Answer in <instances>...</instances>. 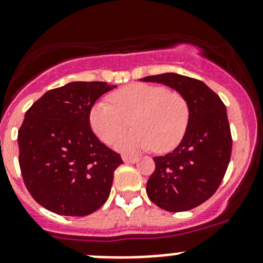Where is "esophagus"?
<instances>
[{"instance_id":"esophagus-1","label":"esophagus","mask_w":263,"mask_h":263,"mask_svg":"<svg viewBox=\"0 0 263 263\" xmlns=\"http://www.w3.org/2000/svg\"><path fill=\"white\" fill-rule=\"evenodd\" d=\"M122 159H123L124 163H129V164H134L137 161L136 156H128V155H122Z\"/></svg>"}]
</instances>
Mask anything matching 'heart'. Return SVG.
I'll use <instances>...</instances> for the list:
<instances>
[{
  "mask_svg": "<svg viewBox=\"0 0 263 263\" xmlns=\"http://www.w3.org/2000/svg\"><path fill=\"white\" fill-rule=\"evenodd\" d=\"M98 102L90 112L92 131L104 144L112 145L133 123L135 128L120 138L116 147L139 151L153 147L169 151L182 141L190 121V108L181 92L161 85L131 84Z\"/></svg>",
  "mask_w": 263,
  "mask_h": 263,
  "instance_id": "obj_1",
  "label": "heart"
}]
</instances>
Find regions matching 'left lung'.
I'll return each mask as SVG.
<instances>
[{
	"instance_id": "1",
	"label": "left lung",
	"mask_w": 263,
	"mask_h": 263,
	"mask_svg": "<svg viewBox=\"0 0 263 263\" xmlns=\"http://www.w3.org/2000/svg\"><path fill=\"white\" fill-rule=\"evenodd\" d=\"M181 92L190 108V121L181 144L155 156V171L146 184L148 198L171 213L191 210L216 192L232 155V134L227 108L202 81L178 73L147 76Z\"/></svg>"
}]
</instances>
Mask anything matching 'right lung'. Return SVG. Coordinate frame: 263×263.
I'll use <instances>...</instances> for the list:
<instances>
[{
  "label": "right lung",
  "mask_w": 263,
  "mask_h": 263,
  "mask_svg": "<svg viewBox=\"0 0 263 263\" xmlns=\"http://www.w3.org/2000/svg\"><path fill=\"white\" fill-rule=\"evenodd\" d=\"M115 85L76 81L47 91L25 113L17 132L26 190L47 210L86 216L104 205L121 155L90 127L94 103Z\"/></svg>",
  "instance_id": "right-lung-1"
}]
</instances>
